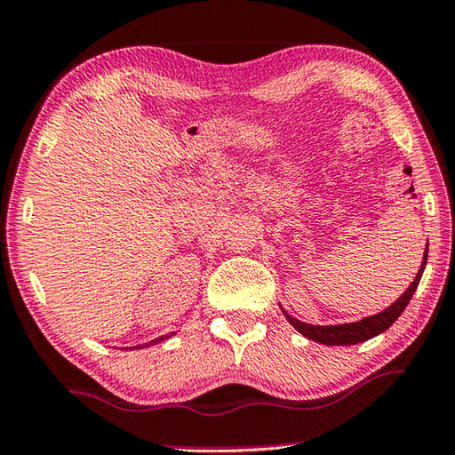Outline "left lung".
<instances>
[{"label":"left lung","instance_id":"8db88e82","mask_svg":"<svg viewBox=\"0 0 455 455\" xmlns=\"http://www.w3.org/2000/svg\"><path fill=\"white\" fill-rule=\"evenodd\" d=\"M426 265H427V244H426V252H423L421 267H419L418 275H415L413 283L410 284V289H407L395 303H391L387 309H383L377 315H371V317H363L361 321L341 323V325H309V323H303V321L292 317V315L284 311L283 307H281V311L284 317H287L291 325L295 327L303 337L311 339V341H317L323 345H355L361 341H367V339H371L375 335L383 333V331H387L391 325H394L399 315L405 311L407 303L411 301L413 292H415V289H418V284L421 281V275H423V268H426Z\"/></svg>","mask_w":455,"mask_h":455}]
</instances>
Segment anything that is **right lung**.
I'll use <instances>...</instances> for the list:
<instances>
[{
    "label": "right lung",
    "mask_w": 455,
    "mask_h": 455,
    "mask_svg": "<svg viewBox=\"0 0 455 455\" xmlns=\"http://www.w3.org/2000/svg\"><path fill=\"white\" fill-rule=\"evenodd\" d=\"M174 333H171V335H163V337H158V339H152L150 343H144V345H136V347H128V349H144V347H150V345H156V343H160V341H164V339H168V337H172Z\"/></svg>",
    "instance_id": "right-lung-1"
}]
</instances>
